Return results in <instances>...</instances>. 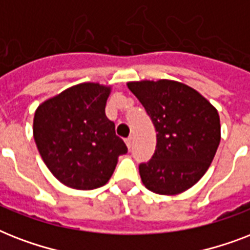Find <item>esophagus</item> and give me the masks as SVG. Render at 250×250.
I'll use <instances>...</instances> for the list:
<instances>
[{
	"mask_svg": "<svg viewBox=\"0 0 250 250\" xmlns=\"http://www.w3.org/2000/svg\"><path fill=\"white\" fill-rule=\"evenodd\" d=\"M125 141V144H127V146H128V148H131V145H132V137L131 136L127 137Z\"/></svg>",
	"mask_w": 250,
	"mask_h": 250,
	"instance_id": "34e87169",
	"label": "esophagus"
}]
</instances>
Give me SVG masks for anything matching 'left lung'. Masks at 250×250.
Here are the masks:
<instances>
[{"label": "left lung", "mask_w": 250, "mask_h": 250, "mask_svg": "<svg viewBox=\"0 0 250 250\" xmlns=\"http://www.w3.org/2000/svg\"><path fill=\"white\" fill-rule=\"evenodd\" d=\"M157 132L154 154L139 165L141 180L158 194H178L204 176L221 141L217 109L197 90L174 80L127 84Z\"/></svg>", "instance_id": "8db88e82"}]
</instances>
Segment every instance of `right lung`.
<instances>
[{"label": "right lung", "instance_id": "right-lung-1", "mask_svg": "<svg viewBox=\"0 0 250 250\" xmlns=\"http://www.w3.org/2000/svg\"><path fill=\"white\" fill-rule=\"evenodd\" d=\"M109 86L83 83L37 107L33 137L45 165L64 186L96 189L111 178L127 146L115 135L105 106Z\"/></svg>", "mask_w": 250, "mask_h": 250}]
</instances>
